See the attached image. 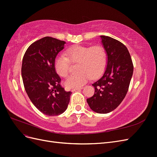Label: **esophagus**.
<instances>
[{
  "instance_id": "esophagus-1",
  "label": "esophagus",
  "mask_w": 157,
  "mask_h": 157,
  "mask_svg": "<svg viewBox=\"0 0 157 157\" xmlns=\"http://www.w3.org/2000/svg\"><path fill=\"white\" fill-rule=\"evenodd\" d=\"M82 88H83V87H80V88H73V89L71 90V91H72V92H75V91H76V90H81V89H82Z\"/></svg>"
}]
</instances>
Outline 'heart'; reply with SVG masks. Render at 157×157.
Here are the masks:
<instances>
[{"label":"heart","mask_w":157,"mask_h":157,"mask_svg":"<svg viewBox=\"0 0 157 157\" xmlns=\"http://www.w3.org/2000/svg\"><path fill=\"white\" fill-rule=\"evenodd\" d=\"M66 55L67 58L62 55L56 57L54 67L60 77H67L70 71V61L73 63H78L79 73L71 75L64 82L68 88L82 87L92 77L94 78L99 77L106 67V52L100 45L74 46L67 50Z\"/></svg>","instance_id":"heart-1"}]
</instances>
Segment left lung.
I'll return each instance as SVG.
<instances>
[{"label": "left lung", "instance_id": "8db88e82", "mask_svg": "<svg viewBox=\"0 0 157 157\" xmlns=\"http://www.w3.org/2000/svg\"><path fill=\"white\" fill-rule=\"evenodd\" d=\"M107 56V65L101 77L92 84L94 96L87 99L94 112L113 111L125 98L134 71L130 54L125 45L107 36H100Z\"/></svg>", "mask_w": 157, "mask_h": 157}]
</instances>
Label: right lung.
<instances>
[{
  "mask_svg": "<svg viewBox=\"0 0 157 157\" xmlns=\"http://www.w3.org/2000/svg\"><path fill=\"white\" fill-rule=\"evenodd\" d=\"M65 42L46 36L31 44L23 58L21 76L30 100L46 115L56 116L67 109L71 92L61 86L54 67Z\"/></svg>",
  "mask_w": 157,
  "mask_h": 157,
  "instance_id": "right-lung-1",
  "label": "right lung"
}]
</instances>
